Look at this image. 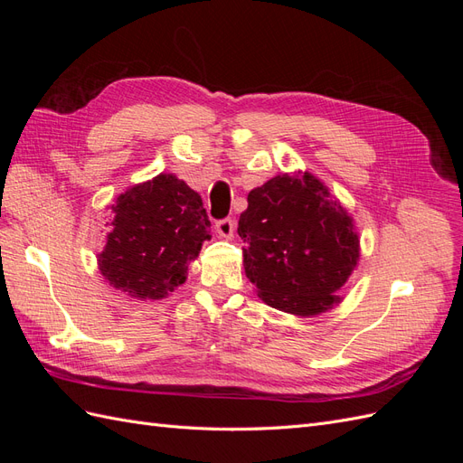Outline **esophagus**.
<instances>
[{"label":"esophagus","instance_id":"esophagus-1","mask_svg":"<svg viewBox=\"0 0 463 463\" xmlns=\"http://www.w3.org/2000/svg\"><path fill=\"white\" fill-rule=\"evenodd\" d=\"M216 232L226 237V240H230V237H233V232H235V222L232 218H223V220H218L216 222Z\"/></svg>","mask_w":463,"mask_h":463}]
</instances>
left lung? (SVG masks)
Instances as JSON below:
<instances>
[{"label":"left lung","mask_w":463,"mask_h":463,"mask_svg":"<svg viewBox=\"0 0 463 463\" xmlns=\"http://www.w3.org/2000/svg\"><path fill=\"white\" fill-rule=\"evenodd\" d=\"M237 233L259 298L291 315L332 309L359 260L354 220L311 175H276L249 193Z\"/></svg>","instance_id":"1"}]
</instances>
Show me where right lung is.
<instances>
[{"label":"right lung","instance_id":"obj_1","mask_svg":"<svg viewBox=\"0 0 463 463\" xmlns=\"http://www.w3.org/2000/svg\"><path fill=\"white\" fill-rule=\"evenodd\" d=\"M98 266L137 299H162L185 282L189 262L210 240L203 199L185 181L160 174L119 194Z\"/></svg>","mask_w":463,"mask_h":463}]
</instances>
